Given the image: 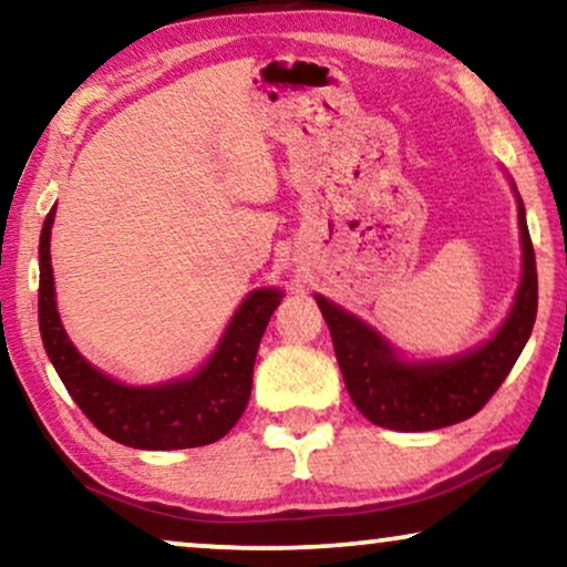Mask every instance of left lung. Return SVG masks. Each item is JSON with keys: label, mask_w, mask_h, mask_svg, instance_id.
Listing matches in <instances>:
<instances>
[{"label": "left lung", "mask_w": 567, "mask_h": 567, "mask_svg": "<svg viewBox=\"0 0 567 567\" xmlns=\"http://www.w3.org/2000/svg\"><path fill=\"white\" fill-rule=\"evenodd\" d=\"M518 198V193H516ZM518 227L524 245V276L516 305L491 343L460 359L402 363L390 346L361 320L317 297L353 405L371 423L392 431H433L480 413L514 369L537 320V260L518 198Z\"/></svg>", "instance_id": "left-lung-1"}]
</instances>
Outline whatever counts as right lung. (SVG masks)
<instances>
[{
	"label": "right lung",
	"instance_id": "obj_1",
	"mask_svg": "<svg viewBox=\"0 0 567 567\" xmlns=\"http://www.w3.org/2000/svg\"><path fill=\"white\" fill-rule=\"evenodd\" d=\"M53 208L41 231V286L38 320L45 353L66 392L107 439L134 449H193L227 436L245 413L252 390V367L262 332L281 293L258 289L243 301L212 361L185 382L126 386L100 374L69 343L53 299L51 270Z\"/></svg>",
	"mask_w": 567,
	"mask_h": 567
}]
</instances>
